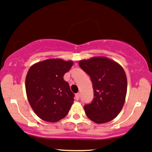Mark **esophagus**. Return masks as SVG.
<instances>
[{
    "label": "esophagus",
    "mask_w": 152,
    "mask_h": 152,
    "mask_svg": "<svg viewBox=\"0 0 152 152\" xmlns=\"http://www.w3.org/2000/svg\"><path fill=\"white\" fill-rule=\"evenodd\" d=\"M75 98H76V100H79V98H80V94H79V93H77V94L75 95Z\"/></svg>",
    "instance_id": "obj_1"
}]
</instances>
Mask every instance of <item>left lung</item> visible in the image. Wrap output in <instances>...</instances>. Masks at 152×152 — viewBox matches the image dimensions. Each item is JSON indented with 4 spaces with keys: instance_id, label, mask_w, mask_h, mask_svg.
Segmentation results:
<instances>
[{
    "instance_id": "obj_1",
    "label": "left lung",
    "mask_w": 152,
    "mask_h": 152,
    "mask_svg": "<svg viewBox=\"0 0 152 152\" xmlns=\"http://www.w3.org/2000/svg\"><path fill=\"white\" fill-rule=\"evenodd\" d=\"M91 77L94 91L91 104L84 107L87 117L97 124L111 121L121 111L127 94V77L119 63L104 56L80 60Z\"/></svg>"
}]
</instances>
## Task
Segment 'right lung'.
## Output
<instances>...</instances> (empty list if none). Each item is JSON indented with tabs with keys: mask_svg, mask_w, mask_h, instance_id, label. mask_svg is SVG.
Masks as SVG:
<instances>
[{
	"mask_svg": "<svg viewBox=\"0 0 152 152\" xmlns=\"http://www.w3.org/2000/svg\"><path fill=\"white\" fill-rule=\"evenodd\" d=\"M73 64L71 60L49 58L29 67L25 79L27 99L42 120L56 123L64 118L74 101L64 75Z\"/></svg>",
	"mask_w": 152,
	"mask_h": 152,
	"instance_id": "right-lung-1",
	"label": "right lung"
}]
</instances>
